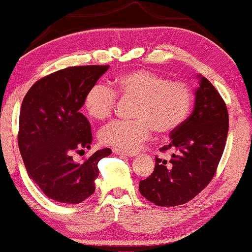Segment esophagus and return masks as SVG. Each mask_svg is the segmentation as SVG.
Here are the masks:
<instances>
[{"label":"esophagus","instance_id":"1","mask_svg":"<svg viewBox=\"0 0 252 252\" xmlns=\"http://www.w3.org/2000/svg\"><path fill=\"white\" fill-rule=\"evenodd\" d=\"M114 153H115V154L121 155V156H128V158H132V156L137 155V153H136V152H126V150H121V149H117V148L114 149Z\"/></svg>","mask_w":252,"mask_h":252}]
</instances>
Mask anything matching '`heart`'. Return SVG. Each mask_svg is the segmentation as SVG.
<instances>
[{"label": "heart", "mask_w": 252, "mask_h": 252, "mask_svg": "<svg viewBox=\"0 0 252 252\" xmlns=\"http://www.w3.org/2000/svg\"><path fill=\"white\" fill-rule=\"evenodd\" d=\"M116 92L104 84H94L84 98V108L91 118L103 121L114 112L117 96L135 100L131 121H115L100 130L99 138L108 146L135 150L155 130L169 135L178 130L192 109V90L186 83L169 80L154 72L135 70L115 80Z\"/></svg>", "instance_id": "1"}]
</instances>
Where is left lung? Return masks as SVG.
I'll return each instance as SVG.
<instances>
[{"label":"left lung","mask_w":252,"mask_h":252,"mask_svg":"<svg viewBox=\"0 0 252 252\" xmlns=\"http://www.w3.org/2000/svg\"><path fill=\"white\" fill-rule=\"evenodd\" d=\"M199 80L192 114L160 148L175 153L168 162L156 156L154 172L140 181L141 194L158 206H178L198 195L213 179L226 144V104L209 79Z\"/></svg>","instance_id":"8db88e82"}]
</instances>
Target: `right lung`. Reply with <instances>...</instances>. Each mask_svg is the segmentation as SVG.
<instances>
[{"instance_id": "obj_1", "label": "right lung", "mask_w": 252, "mask_h": 252, "mask_svg": "<svg viewBox=\"0 0 252 252\" xmlns=\"http://www.w3.org/2000/svg\"><path fill=\"white\" fill-rule=\"evenodd\" d=\"M109 65L72 66L41 78L20 110L17 142L28 175L48 198L79 204L96 189L98 162L111 149L97 150L83 163L72 154L89 149L91 126L79 111L91 86Z\"/></svg>"}]
</instances>
